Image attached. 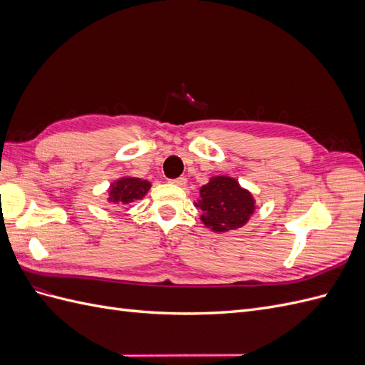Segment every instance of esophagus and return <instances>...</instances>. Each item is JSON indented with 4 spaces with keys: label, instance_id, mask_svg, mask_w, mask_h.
Here are the masks:
<instances>
[{
    "label": "esophagus",
    "instance_id": "esophagus-1",
    "mask_svg": "<svg viewBox=\"0 0 365 365\" xmlns=\"http://www.w3.org/2000/svg\"><path fill=\"white\" fill-rule=\"evenodd\" d=\"M170 182H172V184H175V185H180V187H182V185H185V182H187V178H185V176H180V178L170 180Z\"/></svg>",
    "mask_w": 365,
    "mask_h": 365
}]
</instances>
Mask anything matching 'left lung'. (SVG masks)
<instances>
[{
  "instance_id": "8db88e82",
  "label": "left lung",
  "mask_w": 365,
  "mask_h": 365,
  "mask_svg": "<svg viewBox=\"0 0 365 365\" xmlns=\"http://www.w3.org/2000/svg\"><path fill=\"white\" fill-rule=\"evenodd\" d=\"M201 200L196 207L201 210L205 227L213 231L236 230L248 222L254 212V200L248 190L228 176H215L201 187Z\"/></svg>"
}]
</instances>
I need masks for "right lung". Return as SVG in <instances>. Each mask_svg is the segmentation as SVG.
Segmentation results:
<instances>
[{"label": "right lung", "instance_id": "obj_1", "mask_svg": "<svg viewBox=\"0 0 365 365\" xmlns=\"http://www.w3.org/2000/svg\"><path fill=\"white\" fill-rule=\"evenodd\" d=\"M150 189V182L140 178H121L111 185L109 190V201L114 204H129L143 196Z\"/></svg>", "mask_w": 365, "mask_h": 365}]
</instances>
